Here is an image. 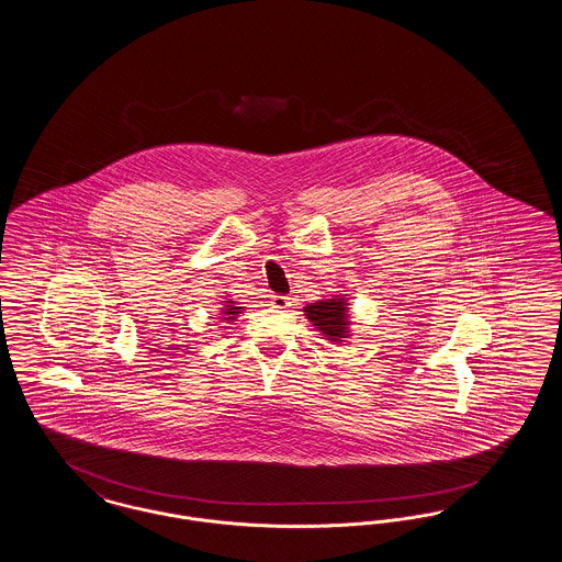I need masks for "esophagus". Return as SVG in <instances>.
I'll list each match as a JSON object with an SVG mask.
<instances>
[{
	"label": "esophagus",
	"instance_id": "34e87169",
	"mask_svg": "<svg viewBox=\"0 0 562 562\" xmlns=\"http://www.w3.org/2000/svg\"><path fill=\"white\" fill-rule=\"evenodd\" d=\"M291 303H293V301H291V296H286V294H271V305L278 307V310H286Z\"/></svg>",
	"mask_w": 562,
	"mask_h": 562
}]
</instances>
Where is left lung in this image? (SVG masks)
I'll use <instances>...</instances> for the list:
<instances>
[{
	"label": "left lung",
	"instance_id": "obj_1",
	"mask_svg": "<svg viewBox=\"0 0 562 562\" xmlns=\"http://www.w3.org/2000/svg\"><path fill=\"white\" fill-rule=\"evenodd\" d=\"M305 316L321 328L324 335L330 337V341H339V337L346 333L348 324V312L344 299H330V301H318L314 305L305 307Z\"/></svg>",
	"mask_w": 562,
	"mask_h": 562
}]
</instances>
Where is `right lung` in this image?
Masks as SVG:
<instances>
[{"mask_svg":"<svg viewBox=\"0 0 562 562\" xmlns=\"http://www.w3.org/2000/svg\"><path fill=\"white\" fill-rule=\"evenodd\" d=\"M229 303H232V301H229ZM236 310H238V307H232V305H229V307H227V312H225V314H229V316H232V318H234V316H236V314H238V312H236ZM232 318H227V321H232Z\"/></svg>","mask_w":562,"mask_h":562,"instance_id":"right-lung-1","label":"right lung"}]
</instances>
